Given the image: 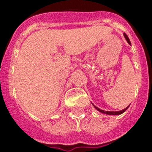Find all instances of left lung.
<instances>
[{"label": "left lung", "mask_w": 152, "mask_h": 152, "mask_svg": "<svg viewBox=\"0 0 152 152\" xmlns=\"http://www.w3.org/2000/svg\"><path fill=\"white\" fill-rule=\"evenodd\" d=\"M124 36H125V39H126L128 42H129V44H130V45H131V42H130V41H129V39L128 38V36L126 35V34H125V33H124ZM93 106H94V105H93ZM95 106V108L97 110H99V112H101V113H102L110 114V115H119V114H121L122 113H124V112H125V111L128 108H129V106H127L126 108L124 109V110H120V111H104L103 110H101V109L98 108L97 106Z\"/></svg>", "instance_id": "left-lung-1"}]
</instances>
